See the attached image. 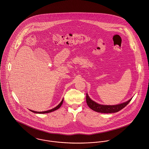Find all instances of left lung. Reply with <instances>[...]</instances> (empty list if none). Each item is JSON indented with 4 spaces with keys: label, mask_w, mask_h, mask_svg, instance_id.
Here are the masks:
<instances>
[{
    "label": "left lung",
    "mask_w": 149,
    "mask_h": 149,
    "mask_svg": "<svg viewBox=\"0 0 149 149\" xmlns=\"http://www.w3.org/2000/svg\"><path fill=\"white\" fill-rule=\"evenodd\" d=\"M86 100L88 106L93 111H95L98 113H117L123 109H124L132 100V98L130 99L128 101L124 102L123 103L117 104V105H103L100 104L95 102L91 100V99L88 96V93H86Z\"/></svg>",
    "instance_id": "8db88e82"
}]
</instances>
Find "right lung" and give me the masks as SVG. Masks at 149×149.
Segmentation results:
<instances>
[{
	"instance_id": "obj_1",
	"label": "right lung",
	"mask_w": 149,
	"mask_h": 149,
	"mask_svg": "<svg viewBox=\"0 0 149 149\" xmlns=\"http://www.w3.org/2000/svg\"><path fill=\"white\" fill-rule=\"evenodd\" d=\"M63 99L61 100V102H60V103L58 105V106H57L56 107H54V108H53V109H51V110H47V111H42V112H38V111H33V110H29L31 111H32V112H33V113H38V114H45V113H50V112H52V111H55V110H57V109H58L60 107H61V106L62 105V104H63Z\"/></svg>"
}]
</instances>
